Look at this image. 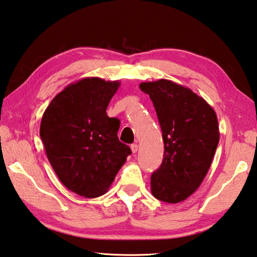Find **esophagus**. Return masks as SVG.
Masks as SVG:
<instances>
[{
	"label": "esophagus",
	"mask_w": 257,
	"mask_h": 257,
	"mask_svg": "<svg viewBox=\"0 0 257 257\" xmlns=\"http://www.w3.org/2000/svg\"><path fill=\"white\" fill-rule=\"evenodd\" d=\"M130 148H132V152L134 154H136V153L138 152V145L137 144H133L132 146H130Z\"/></svg>",
	"instance_id": "34e87169"
}]
</instances>
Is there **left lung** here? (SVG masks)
I'll return each instance as SVG.
<instances>
[{
  "label": "left lung",
  "instance_id": "1",
  "mask_svg": "<svg viewBox=\"0 0 257 257\" xmlns=\"http://www.w3.org/2000/svg\"><path fill=\"white\" fill-rule=\"evenodd\" d=\"M157 112L164 138V159L153 173L154 197L177 204L196 192L207 174L219 142L214 109L189 88L170 80L142 82Z\"/></svg>",
  "mask_w": 257,
  "mask_h": 257
}]
</instances>
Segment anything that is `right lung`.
Returning a JSON list of instances; mask_svg holds the SVG:
<instances>
[{"label":"right lung","instance_id":"1","mask_svg":"<svg viewBox=\"0 0 257 257\" xmlns=\"http://www.w3.org/2000/svg\"><path fill=\"white\" fill-rule=\"evenodd\" d=\"M119 81L84 78L69 84L42 115L40 136L61 183L85 198L107 193L132 150L119 142V121L108 117Z\"/></svg>","mask_w":257,"mask_h":257}]
</instances>
